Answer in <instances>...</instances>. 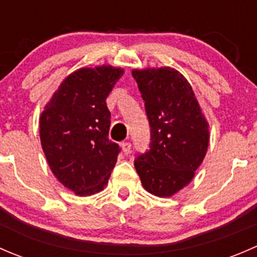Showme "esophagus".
Instances as JSON below:
<instances>
[{"instance_id":"esophagus-1","label":"esophagus","mask_w":257,"mask_h":257,"mask_svg":"<svg viewBox=\"0 0 257 257\" xmlns=\"http://www.w3.org/2000/svg\"><path fill=\"white\" fill-rule=\"evenodd\" d=\"M121 147V150H123L124 154H129V152H131V148H132V144L129 143V142H123V143L120 144Z\"/></svg>"}]
</instances>
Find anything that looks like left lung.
<instances>
[{"label": "left lung", "mask_w": 257, "mask_h": 257, "mask_svg": "<svg viewBox=\"0 0 257 257\" xmlns=\"http://www.w3.org/2000/svg\"><path fill=\"white\" fill-rule=\"evenodd\" d=\"M152 131L150 149L134 162L144 189L170 198L185 188L209 147V123L188 79L172 67L132 71Z\"/></svg>", "instance_id": "left-lung-1"}]
</instances>
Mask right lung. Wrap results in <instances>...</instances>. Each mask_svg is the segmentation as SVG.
Masks as SVG:
<instances>
[{"label":"right lung","instance_id":"right-lung-1","mask_svg":"<svg viewBox=\"0 0 257 257\" xmlns=\"http://www.w3.org/2000/svg\"><path fill=\"white\" fill-rule=\"evenodd\" d=\"M124 69L84 67L67 76L40 116L43 153L57 180L78 196L104 189L119 153L109 141L108 94Z\"/></svg>","mask_w":257,"mask_h":257}]
</instances>
